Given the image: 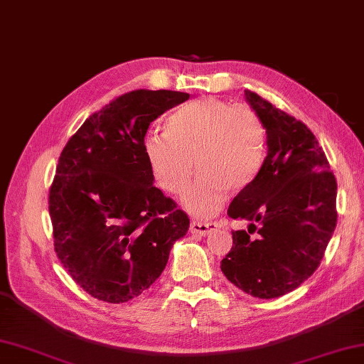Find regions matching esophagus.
Returning <instances> with one entry per match:
<instances>
[{
    "instance_id": "obj_1",
    "label": "esophagus",
    "mask_w": 364,
    "mask_h": 364,
    "mask_svg": "<svg viewBox=\"0 0 364 364\" xmlns=\"http://www.w3.org/2000/svg\"><path fill=\"white\" fill-rule=\"evenodd\" d=\"M219 228V223L218 222H198V220H194L191 222V233H196V235H208L211 233V231L218 230Z\"/></svg>"
}]
</instances>
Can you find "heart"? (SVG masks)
<instances>
[{
  "mask_svg": "<svg viewBox=\"0 0 364 364\" xmlns=\"http://www.w3.org/2000/svg\"><path fill=\"white\" fill-rule=\"evenodd\" d=\"M166 134H149L144 153L158 186L176 196L194 172L183 203L196 215H211L230 189L242 191L257 178L266 156L267 133L250 106L203 98L184 105L164 123Z\"/></svg>",
  "mask_w": 364,
  "mask_h": 364,
  "instance_id": "b5f03b06",
  "label": "heart"
}]
</instances>
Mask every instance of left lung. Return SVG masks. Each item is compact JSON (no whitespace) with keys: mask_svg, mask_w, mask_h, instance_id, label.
<instances>
[{"mask_svg":"<svg viewBox=\"0 0 364 364\" xmlns=\"http://www.w3.org/2000/svg\"><path fill=\"white\" fill-rule=\"evenodd\" d=\"M267 133L257 178L233 198L228 215L249 222L233 231L220 269L258 299L284 296L314 274L336 227V178L304 122L245 90Z\"/></svg>","mask_w":364,"mask_h":364,"instance_id":"8db88e82","label":"left lung"}]
</instances>
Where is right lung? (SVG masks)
I'll return each instance as SVG.
<instances>
[{
  "label": "right lung",
  "instance_id": "add662e5",
  "mask_svg": "<svg viewBox=\"0 0 364 364\" xmlns=\"http://www.w3.org/2000/svg\"><path fill=\"white\" fill-rule=\"evenodd\" d=\"M189 94L139 89L92 114L68 139L50 188L54 252L73 280L107 304L149 289L188 214L154 186L144 153L150 123Z\"/></svg>",
  "mask_w": 364,
  "mask_h": 364
}]
</instances>
